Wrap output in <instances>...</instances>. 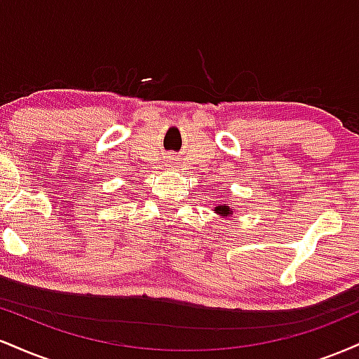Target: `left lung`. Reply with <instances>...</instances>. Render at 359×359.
Segmentation results:
<instances>
[{
  "mask_svg": "<svg viewBox=\"0 0 359 359\" xmlns=\"http://www.w3.org/2000/svg\"><path fill=\"white\" fill-rule=\"evenodd\" d=\"M214 211L219 214V216H226V217L231 216L233 214V209L229 208V205H221V204L216 205V208H214Z\"/></svg>",
  "mask_w": 359,
  "mask_h": 359,
  "instance_id": "8db88e82",
  "label": "left lung"
}]
</instances>
